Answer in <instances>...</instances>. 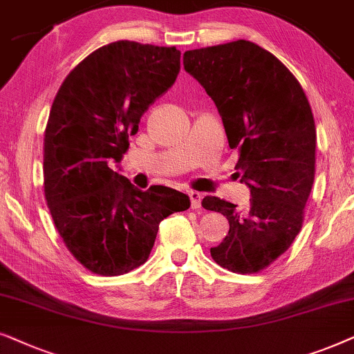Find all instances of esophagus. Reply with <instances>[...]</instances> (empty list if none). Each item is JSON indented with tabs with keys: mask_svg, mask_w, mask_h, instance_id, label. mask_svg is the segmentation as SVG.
<instances>
[{
	"mask_svg": "<svg viewBox=\"0 0 354 354\" xmlns=\"http://www.w3.org/2000/svg\"><path fill=\"white\" fill-rule=\"evenodd\" d=\"M189 199H191V209H199V207H201V201H202V194H201V192L191 191V192H189Z\"/></svg>",
	"mask_w": 354,
	"mask_h": 354,
	"instance_id": "obj_1",
	"label": "esophagus"
}]
</instances>
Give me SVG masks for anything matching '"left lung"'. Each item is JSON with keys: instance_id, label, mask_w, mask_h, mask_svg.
Segmentation results:
<instances>
[{"instance_id": "1", "label": "left lung", "mask_w": 354, "mask_h": 354, "mask_svg": "<svg viewBox=\"0 0 354 354\" xmlns=\"http://www.w3.org/2000/svg\"><path fill=\"white\" fill-rule=\"evenodd\" d=\"M183 64L214 100L238 150L244 209L205 196L202 207L228 218L230 232L210 248L214 261L236 273L270 266L295 241L314 183L315 124L308 97L288 68L249 40L189 50Z\"/></svg>"}]
</instances>
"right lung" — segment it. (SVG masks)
Returning <instances> with one entry per match:
<instances>
[{
  "instance_id": "add662e5",
  "label": "right lung",
  "mask_w": 354,
  "mask_h": 354,
  "mask_svg": "<svg viewBox=\"0 0 354 354\" xmlns=\"http://www.w3.org/2000/svg\"><path fill=\"white\" fill-rule=\"evenodd\" d=\"M180 59L174 46L113 41L71 71L51 105L46 204L66 248L98 275H122L142 266L160 221L191 205L180 191L138 189L111 169L124 157L144 111L176 81Z\"/></svg>"
}]
</instances>
